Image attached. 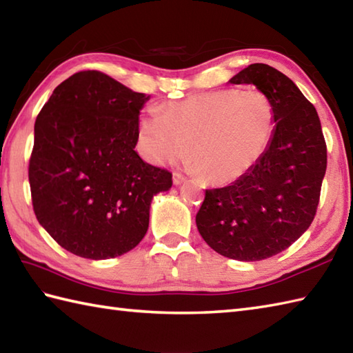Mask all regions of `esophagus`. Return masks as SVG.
<instances>
[{"mask_svg": "<svg viewBox=\"0 0 353 353\" xmlns=\"http://www.w3.org/2000/svg\"><path fill=\"white\" fill-rule=\"evenodd\" d=\"M185 181H186V179H185L183 174H181V172H174V174H172V183H174L176 186L182 185Z\"/></svg>", "mask_w": 353, "mask_h": 353, "instance_id": "34e87169", "label": "esophagus"}]
</instances>
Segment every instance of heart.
Instances as JSON below:
<instances>
[{
	"label": "heart",
	"mask_w": 353,
	"mask_h": 353,
	"mask_svg": "<svg viewBox=\"0 0 353 353\" xmlns=\"http://www.w3.org/2000/svg\"><path fill=\"white\" fill-rule=\"evenodd\" d=\"M276 123L274 104L262 91L215 89L145 112L139 119L138 150L154 165L176 163L190 153L201 179L229 185L264 157Z\"/></svg>",
	"instance_id": "heart-1"
}]
</instances>
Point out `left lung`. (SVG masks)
<instances>
[{
	"instance_id": "1",
	"label": "left lung",
	"mask_w": 353,
	"mask_h": 353,
	"mask_svg": "<svg viewBox=\"0 0 353 353\" xmlns=\"http://www.w3.org/2000/svg\"><path fill=\"white\" fill-rule=\"evenodd\" d=\"M229 83L253 85L270 97L276 132L249 174L206 190L196 223L216 253L252 262L288 249L311 226L326 172V144L316 108L273 66L252 63Z\"/></svg>"
}]
</instances>
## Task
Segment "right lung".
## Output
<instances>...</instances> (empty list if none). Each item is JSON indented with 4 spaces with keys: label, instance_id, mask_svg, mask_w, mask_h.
<instances>
[{
    "label": "right lung",
    "instance_id": "obj_1",
    "mask_svg": "<svg viewBox=\"0 0 353 353\" xmlns=\"http://www.w3.org/2000/svg\"><path fill=\"white\" fill-rule=\"evenodd\" d=\"M148 100L106 74L81 71L37 115L28 167L33 209L65 250L110 259L145 236L153 197L172 185L170 171L134 152Z\"/></svg>",
    "mask_w": 353,
    "mask_h": 353
}]
</instances>
